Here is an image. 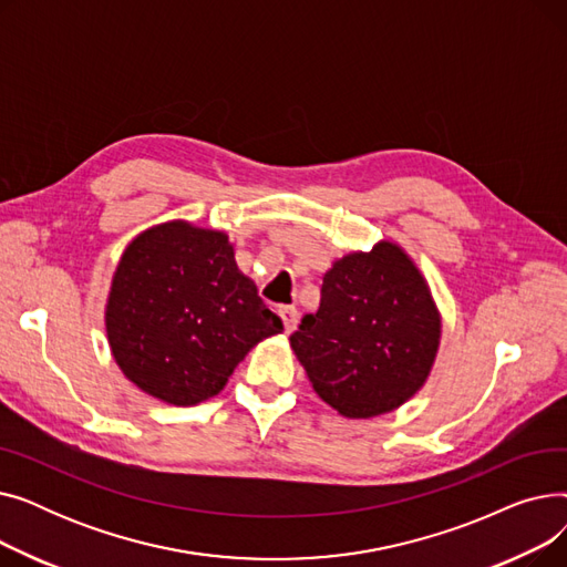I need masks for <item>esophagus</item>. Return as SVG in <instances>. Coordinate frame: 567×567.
I'll use <instances>...</instances> for the list:
<instances>
[{
	"label": "esophagus",
	"mask_w": 567,
	"mask_h": 567,
	"mask_svg": "<svg viewBox=\"0 0 567 567\" xmlns=\"http://www.w3.org/2000/svg\"><path fill=\"white\" fill-rule=\"evenodd\" d=\"M280 317H282V323H285V331L291 333L296 329V323H299V310L296 308H280Z\"/></svg>",
	"instance_id": "obj_1"
}]
</instances>
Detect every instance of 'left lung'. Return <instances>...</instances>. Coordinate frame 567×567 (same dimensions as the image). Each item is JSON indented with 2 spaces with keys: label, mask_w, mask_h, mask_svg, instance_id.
<instances>
[{
  "label": "left lung",
  "mask_w": 567,
  "mask_h": 567,
  "mask_svg": "<svg viewBox=\"0 0 567 567\" xmlns=\"http://www.w3.org/2000/svg\"><path fill=\"white\" fill-rule=\"evenodd\" d=\"M441 317L419 268L391 241L323 276L321 303L289 342L317 395L347 419H374L425 383Z\"/></svg>",
  "instance_id": "obj_1"
}]
</instances>
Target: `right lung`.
I'll use <instances>...</instances> for the list:
<instances>
[{
	"instance_id": "add662e5",
	"label": "right lung",
	"mask_w": 567,
	"mask_h": 567,
	"mask_svg": "<svg viewBox=\"0 0 567 567\" xmlns=\"http://www.w3.org/2000/svg\"><path fill=\"white\" fill-rule=\"evenodd\" d=\"M107 340L122 372L167 404L218 395L282 319L236 268L227 236L188 223L142 231L112 278Z\"/></svg>"
}]
</instances>
